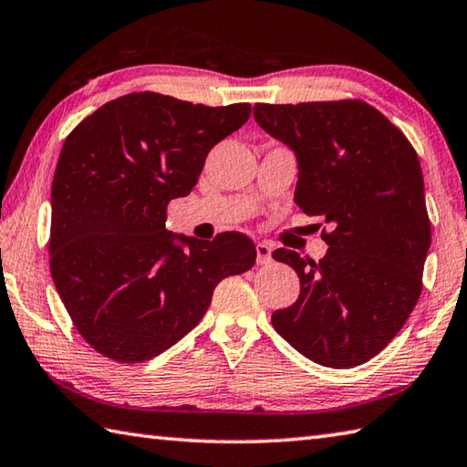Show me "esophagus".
Here are the masks:
<instances>
[{
  "label": "esophagus",
  "instance_id": "34e87169",
  "mask_svg": "<svg viewBox=\"0 0 467 467\" xmlns=\"http://www.w3.org/2000/svg\"><path fill=\"white\" fill-rule=\"evenodd\" d=\"M271 251H274V247H271L269 243H265V241L257 243V263L259 265H267V263H271Z\"/></svg>",
  "mask_w": 467,
  "mask_h": 467
}]
</instances>
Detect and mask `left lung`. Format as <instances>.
Segmentation results:
<instances>
[{"label": "left lung", "mask_w": 467, "mask_h": 467, "mask_svg": "<svg viewBox=\"0 0 467 467\" xmlns=\"http://www.w3.org/2000/svg\"><path fill=\"white\" fill-rule=\"evenodd\" d=\"M253 116L294 150L296 204L333 224L318 263L274 251L298 274L300 296L271 325L320 366H361L404 327L422 290L431 223L417 152L361 99L255 104Z\"/></svg>", "instance_id": "left-lung-1"}]
</instances>
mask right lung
Masks as SVG:
<instances>
[{
	"mask_svg": "<svg viewBox=\"0 0 467 467\" xmlns=\"http://www.w3.org/2000/svg\"><path fill=\"white\" fill-rule=\"evenodd\" d=\"M249 116V104L140 91L108 101L67 137L50 190V274L98 353L157 358L206 315L218 282L253 267L249 236L210 243L165 228L169 202L188 196L210 149Z\"/></svg>",
	"mask_w": 467,
	"mask_h": 467,
	"instance_id": "obj_1",
	"label": "right lung"
}]
</instances>
